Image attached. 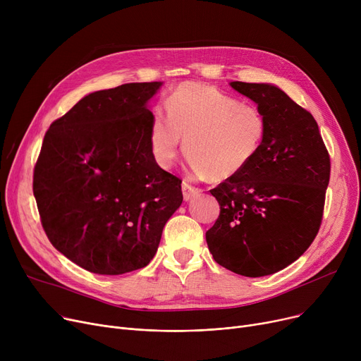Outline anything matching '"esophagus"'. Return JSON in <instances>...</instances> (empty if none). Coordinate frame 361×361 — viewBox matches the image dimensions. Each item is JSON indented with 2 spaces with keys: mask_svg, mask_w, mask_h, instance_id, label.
Segmentation results:
<instances>
[{
  "mask_svg": "<svg viewBox=\"0 0 361 361\" xmlns=\"http://www.w3.org/2000/svg\"><path fill=\"white\" fill-rule=\"evenodd\" d=\"M183 197H184V200L187 202V200H190V199H193L195 196H197L199 193H200V188H197V187H195V185H192V184H188V183H185V181H183Z\"/></svg>",
  "mask_w": 361,
  "mask_h": 361,
  "instance_id": "esophagus-1",
  "label": "esophagus"
}]
</instances>
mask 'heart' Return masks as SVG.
Masks as SVG:
<instances>
[{"label": "heart", "instance_id": "heart-1", "mask_svg": "<svg viewBox=\"0 0 361 361\" xmlns=\"http://www.w3.org/2000/svg\"><path fill=\"white\" fill-rule=\"evenodd\" d=\"M164 105L166 116L157 109L149 128L152 155L164 169L176 164L184 137L193 176L231 180L253 162L267 137V118L257 106L211 85L184 82Z\"/></svg>", "mask_w": 361, "mask_h": 361}]
</instances>
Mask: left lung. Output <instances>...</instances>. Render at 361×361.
Instances as JSON below:
<instances>
[{
	"mask_svg": "<svg viewBox=\"0 0 361 361\" xmlns=\"http://www.w3.org/2000/svg\"><path fill=\"white\" fill-rule=\"evenodd\" d=\"M257 104L268 131L253 162L211 193L221 212L206 243L216 263L243 276L275 274L317 235L331 159L312 114L269 83L231 82Z\"/></svg>",
	"mask_w": 361,
	"mask_h": 361,
	"instance_id": "left-lung-1",
	"label": "left lung"
}]
</instances>
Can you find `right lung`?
I'll list each match as a JSON object with an SVG mask.
<instances>
[{
	"label": "right lung",
	"mask_w": 361,
	"mask_h": 361,
	"mask_svg": "<svg viewBox=\"0 0 361 361\" xmlns=\"http://www.w3.org/2000/svg\"><path fill=\"white\" fill-rule=\"evenodd\" d=\"M161 82L89 93L48 128L33 195L54 247L80 268L121 275L154 259L183 202L181 180L152 155L146 104Z\"/></svg>",
	"instance_id": "obj_1"
}]
</instances>
